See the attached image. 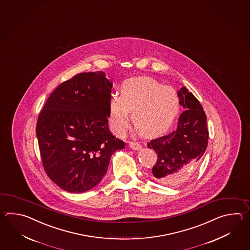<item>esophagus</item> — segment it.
Here are the masks:
<instances>
[{
    "label": "esophagus",
    "mask_w": 250,
    "mask_h": 250,
    "mask_svg": "<svg viewBox=\"0 0 250 250\" xmlns=\"http://www.w3.org/2000/svg\"><path fill=\"white\" fill-rule=\"evenodd\" d=\"M129 147L133 150H140L142 148L141 145L138 142H129Z\"/></svg>",
    "instance_id": "34e87169"
}]
</instances>
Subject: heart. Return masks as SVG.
Returning a JSON list of instances; mask_svg holds the SVG:
<instances>
[{"mask_svg":"<svg viewBox=\"0 0 250 250\" xmlns=\"http://www.w3.org/2000/svg\"><path fill=\"white\" fill-rule=\"evenodd\" d=\"M112 131L122 135L128 126V112L139 135L154 138L171 126L180 110L179 96L170 85L151 78L126 80L121 96H112L108 104Z\"/></svg>","mask_w":250,"mask_h":250,"instance_id":"1","label":"heart"}]
</instances>
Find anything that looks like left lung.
Wrapping results in <instances>:
<instances>
[{"mask_svg":"<svg viewBox=\"0 0 250 250\" xmlns=\"http://www.w3.org/2000/svg\"><path fill=\"white\" fill-rule=\"evenodd\" d=\"M180 104L185 109L179 118L175 131L147 143L158 159L152 172L156 181L168 186H177L189 170L197 168L208 147L207 115L191 92L182 86L178 92Z\"/></svg>","mask_w":250,"mask_h":250,"instance_id":"1","label":"left lung"}]
</instances>
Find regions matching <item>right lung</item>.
I'll list each match as a JSON object with an SVG mask.
<instances>
[{"label":"right lung","instance_id":"obj_1","mask_svg":"<svg viewBox=\"0 0 250 250\" xmlns=\"http://www.w3.org/2000/svg\"><path fill=\"white\" fill-rule=\"evenodd\" d=\"M112 88L103 71L75 75L54 89L39 113L42 166L63 190L82 193L96 187L112 154L125 146L108 127Z\"/></svg>","mask_w":250,"mask_h":250}]
</instances>
